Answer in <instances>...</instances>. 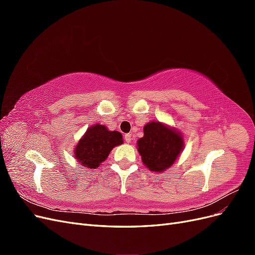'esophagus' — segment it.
I'll use <instances>...</instances> for the list:
<instances>
[{
  "label": "esophagus",
  "mask_w": 255,
  "mask_h": 255,
  "mask_svg": "<svg viewBox=\"0 0 255 255\" xmlns=\"http://www.w3.org/2000/svg\"><path fill=\"white\" fill-rule=\"evenodd\" d=\"M125 139L128 143H129L130 141H132V134H126L125 136Z\"/></svg>",
  "instance_id": "1"
}]
</instances>
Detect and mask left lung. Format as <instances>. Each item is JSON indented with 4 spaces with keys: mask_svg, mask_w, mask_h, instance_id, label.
I'll use <instances>...</instances> for the list:
<instances>
[{
    "mask_svg": "<svg viewBox=\"0 0 255 255\" xmlns=\"http://www.w3.org/2000/svg\"><path fill=\"white\" fill-rule=\"evenodd\" d=\"M183 149L182 133L159 121L146 123L143 127V137L137 140V151L150 171L167 170L179 158Z\"/></svg>",
    "mask_w": 255,
    "mask_h": 255,
    "instance_id": "left-lung-1",
    "label": "left lung"
}]
</instances>
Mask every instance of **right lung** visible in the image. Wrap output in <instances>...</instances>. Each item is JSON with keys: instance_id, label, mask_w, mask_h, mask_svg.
I'll return each mask as SVG.
<instances>
[{"instance_id": "obj_1", "label": "right lung", "mask_w": 255, "mask_h": 255, "mask_svg": "<svg viewBox=\"0 0 255 255\" xmlns=\"http://www.w3.org/2000/svg\"><path fill=\"white\" fill-rule=\"evenodd\" d=\"M123 143L122 134L105 126L89 127L74 148V157L82 166L95 169L102 165L115 146Z\"/></svg>"}]
</instances>
